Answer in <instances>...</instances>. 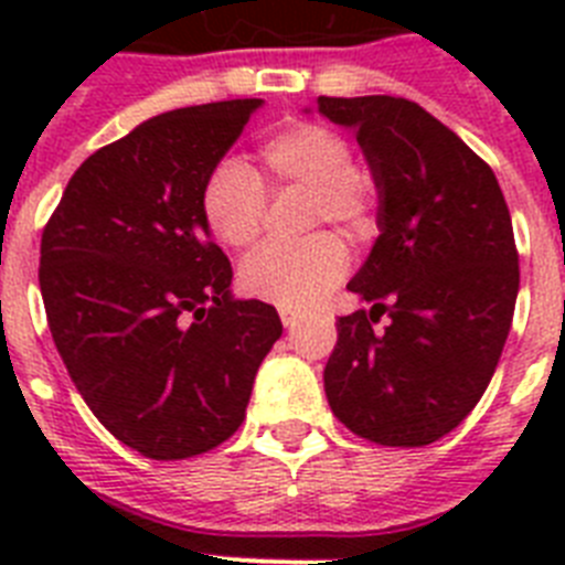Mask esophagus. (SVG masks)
<instances>
[{"mask_svg":"<svg viewBox=\"0 0 565 565\" xmlns=\"http://www.w3.org/2000/svg\"><path fill=\"white\" fill-rule=\"evenodd\" d=\"M279 319H282V326H286V328H294L299 322V313L297 311H288V308H282V311H279Z\"/></svg>","mask_w":565,"mask_h":565,"instance_id":"34e87169","label":"esophagus"}]
</instances>
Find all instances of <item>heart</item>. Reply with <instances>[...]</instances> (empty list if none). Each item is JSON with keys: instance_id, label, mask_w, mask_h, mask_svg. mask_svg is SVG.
<instances>
[{"instance_id": "1", "label": "heart", "mask_w": 565, "mask_h": 565, "mask_svg": "<svg viewBox=\"0 0 565 565\" xmlns=\"http://www.w3.org/2000/svg\"><path fill=\"white\" fill-rule=\"evenodd\" d=\"M259 174L223 158L201 186V212L209 232L228 248H252L268 221V194L279 189L311 192V228L333 226L348 239L376 228L379 186L356 167L351 141L317 121H294L271 132L257 149ZM348 257L333 234H317L302 246H271L246 259L239 286L248 297L302 311L339 286Z\"/></svg>"}]
</instances>
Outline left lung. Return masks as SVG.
Wrapping results in <instances>:
<instances>
[{"instance_id":"left-lung-1","label":"left lung","mask_w":565,"mask_h":565,"mask_svg":"<svg viewBox=\"0 0 565 565\" xmlns=\"http://www.w3.org/2000/svg\"><path fill=\"white\" fill-rule=\"evenodd\" d=\"M353 127L379 186V234L348 282L371 306L337 319L333 416L382 447H424L487 391L515 313L518 248L495 172L416 102L317 98ZM387 312L384 332L372 328Z\"/></svg>"}]
</instances>
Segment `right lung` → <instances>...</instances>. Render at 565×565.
<instances>
[{
	"label": "right lung",
	"instance_id": "1",
	"mask_svg": "<svg viewBox=\"0 0 565 565\" xmlns=\"http://www.w3.org/2000/svg\"><path fill=\"white\" fill-rule=\"evenodd\" d=\"M259 98L154 115L93 152L42 232L56 351L93 416L154 461L214 450L246 418L277 311L234 299L201 186Z\"/></svg>",
	"mask_w": 565,
	"mask_h": 565
}]
</instances>
